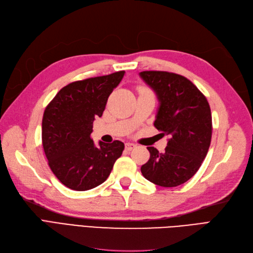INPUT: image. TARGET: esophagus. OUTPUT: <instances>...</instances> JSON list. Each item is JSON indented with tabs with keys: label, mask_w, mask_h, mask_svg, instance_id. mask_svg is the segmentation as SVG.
Masks as SVG:
<instances>
[{
	"label": "esophagus",
	"mask_w": 253,
	"mask_h": 253,
	"mask_svg": "<svg viewBox=\"0 0 253 253\" xmlns=\"http://www.w3.org/2000/svg\"><path fill=\"white\" fill-rule=\"evenodd\" d=\"M136 147V144H134V143H131V142H126V150H132V149H134Z\"/></svg>",
	"instance_id": "1"
}]
</instances>
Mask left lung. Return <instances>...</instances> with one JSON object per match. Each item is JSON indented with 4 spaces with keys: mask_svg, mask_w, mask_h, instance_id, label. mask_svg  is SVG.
I'll list each match as a JSON object with an SVG mask.
<instances>
[{
    "mask_svg": "<svg viewBox=\"0 0 253 253\" xmlns=\"http://www.w3.org/2000/svg\"><path fill=\"white\" fill-rule=\"evenodd\" d=\"M159 101L154 126L169 136L164 153L148 147L150 159L141 167L149 181L160 187H177L198 171L208 153L212 117L206 97L183 76L160 71L139 74Z\"/></svg>",
    "mask_w": 253,
    "mask_h": 253,
    "instance_id": "1",
    "label": "left lung"
}]
</instances>
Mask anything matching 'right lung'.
<instances>
[{
	"mask_svg": "<svg viewBox=\"0 0 253 253\" xmlns=\"http://www.w3.org/2000/svg\"><path fill=\"white\" fill-rule=\"evenodd\" d=\"M125 71L75 81L61 88L44 111L42 144L48 166L64 186L76 191L93 189L106 180L125 143L90 138L95 118L101 117L106 101Z\"/></svg>",
	"mask_w": 253,
	"mask_h": 253,
	"instance_id": "add662e5",
	"label": "right lung"
}]
</instances>
